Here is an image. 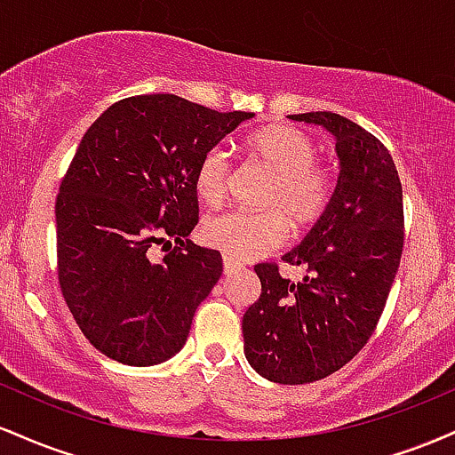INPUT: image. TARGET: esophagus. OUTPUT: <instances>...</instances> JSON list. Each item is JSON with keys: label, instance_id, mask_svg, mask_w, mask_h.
Here are the masks:
<instances>
[{"label": "esophagus", "instance_id": "34e87169", "mask_svg": "<svg viewBox=\"0 0 455 455\" xmlns=\"http://www.w3.org/2000/svg\"><path fill=\"white\" fill-rule=\"evenodd\" d=\"M222 263H224V274H227V275L237 274V271L243 269V265L237 263V260H233L231 257H224Z\"/></svg>", "mask_w": 455, "mask_h": 455}]
</instances>
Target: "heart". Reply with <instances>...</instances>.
Wrapping results in <instances>:
<instances>
[{"mask_svg": "<svg viewBox=\"0 0 455 455\" xmlns=\"http://www.w3.org/2000/svg\"><path fill=\"white\" fill-rule=\"evenodd\" d=\"M245 149L274 175L263 205L269 212L228 210L205 218L201 233L207 245L237 260L259 259L280 248L295 231H306L325 216L336 192L331 166L316 162V145L304 130L271 124L245 139ZM231 177V156L216 145L198 160L195 190L205 203L224 196Z\"/></svg>", "mask_w": 455, "mask_h": 455, "instance_id": "b5f03b06", "label": "heart"}]
</instances>
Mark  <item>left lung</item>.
I'll list each match as a JSON object with an SVG mask.
<instances>
[{
	"label": "left lung",
	"mask_w": 455,
	"mask_h": 455,
	"mask_svg": "<svg viewBox=\"0 0 455 455\" xmlns=\"http://www.w3.org/2000/svg\"><path fill=\"white\" fill-rule=\"evenodd\" d=\"M289 117L333 134L340 173L325 216L282 257L306 278L291 282L278 265L259 263L260 297L242 329L260 377L304 385L351 362L377 329L400 265L404 210L394 158L374 134L331 111Z\"/></svg>",
	"instance_id": "obj_1"
}]
</instances>
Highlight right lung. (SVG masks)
<instances>
[{"label": "right lung", "mask_w": 455, "mask_h": 455, "mask_svg": "<svg viewBox=\"0 0 455 455\" xmlns=\"http://www.w3.org/2000/svg\"><path fill=\"white\" fill-rule=\"evenodd\" d=\"M252 117L151 93L115 102L81 139L55 203L57 275L102 355L156 365L181 351L222 275L220 252L186 239L198 222L196 164ZM166 238L176 245L151 258Z\"/></svg>", "instance_id": "1"}]
</instances>
